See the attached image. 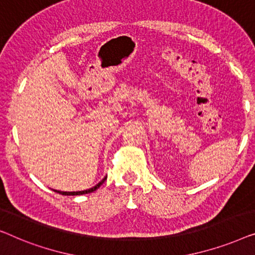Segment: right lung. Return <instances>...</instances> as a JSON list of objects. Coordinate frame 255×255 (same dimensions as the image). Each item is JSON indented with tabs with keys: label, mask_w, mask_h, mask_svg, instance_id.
<instances>
[{
	"label": "right lung",
	"mask_w": 255,
	"mask_h": 255,
	"mask_svg": "<svg viewBox=\"0 0 255 255\" xmlns=\"http://www.w3.org/2000/svg\"><path fill=\"white\" fill-rule=\"evenodd\" d=\"M106 178L107 177L104 178L103 180L99 182V184H97L95 186V187H92L90 189H87V191H81V192H60V191H55V192H57V193H59V194H62V195H82V194H88V193H92V192H95L96 189H98L100 186L103 185V182L106 180Z\"/></svg>",
	"instance_id": "right-lung-1"
}]
</instances>
